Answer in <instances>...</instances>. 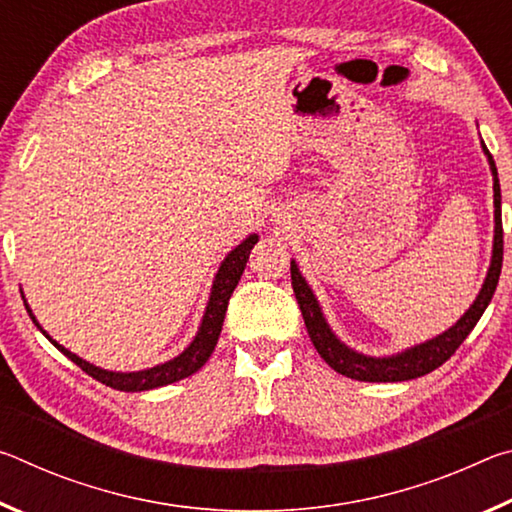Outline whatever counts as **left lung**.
Segmentation results:
<instances>
[{
  "mask_svg": "<svg viewBox=\"0 0 512 512\" xmlns=\"http://www.w3.org/2000/svg\"><path fill=\"white\" fill-rule=\"evenodd\" d=\"M481 149L488 158L490 171H492V192H495V239H492V257H490V268L488 275H485L483 287L479 296L470 305V309L456 320V323L445 329L443 334L433 336V339L411 345L397 354H388V357H370V354H363L352 350L350 345H345L339 336L332 332L327 318L320 309V302L314 296V291L307 284L305 277H302L296 259H291V287L296 293V300L302 311V318H305L309 339L314 343L320 357L325 359L329 368H334L341 375L359 381H406V379H418L422 375H429L431 370L452 357L458 350L467 334L472 332L474 325L479 323L483 316L485 307L490 305L492 296H495L499 275H501V262H504V230H501V189H499V178H497V167L495 160H492L490 151L485 149L481 142Z\"/></svg>",
  "mask_w": 512,
  "mask_h": 512,
  "instance_id": "8db88e82",
  "label": "left lung"
}]
</instances>
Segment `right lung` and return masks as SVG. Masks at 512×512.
Returning a JSON list of instances; mask_svg holds the SVG:
<instances>
[{"label":"right lung","mask_w":512,"mask_h":512,"mask_svg":"<svg viewBox=\"0 0 512 512\" xmlns=\"http://www.w3.org/2000/svg\"><path fill=\"white\" fill-rule=\"evenodd\" d=\"M257 241H259L257 235H248L239 246H235L228 255H225V259L219 266V271H216V275H214L210 300H207L201 327H198L194 341L189 343L187 348L178 354V357H173V359L164 361V363H158V366L146 368V370L115 372V370H103L99 366H94V363L81 359L79 354L69 352L58 341L51 339L45 329L40 327L36 316H33L29 302H24V305H27L29 316H31L33 323L38 325L40 332L45 334L47 339L54 343L67 359H72L83 372H88L90 377H94L97 381H101V384H106L110 388H115V391H124V393L151 391V388L167 386V384H173V381H180V379H185L189 375H194V372L201 370L205 366V361L210 359V354L214 352V345H216V341H219V334H221V327H223L225 311H228L230 296H232V291L237 289L241 275H244L248 255H250V250H253Z\"/></svg>","instance_id":"right-lung-1"}]
</instances>
